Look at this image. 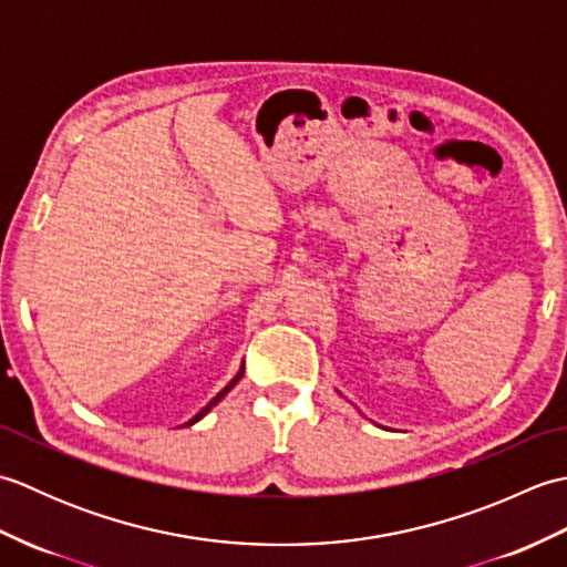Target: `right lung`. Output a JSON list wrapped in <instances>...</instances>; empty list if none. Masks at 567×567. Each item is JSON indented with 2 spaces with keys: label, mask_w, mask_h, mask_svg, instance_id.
Listing matches in <instances>:
<instances>
[{
  "label": "right lung",
  "mask_w": 567,
  "mask_h": 567,
  "mask_svg": "<svg viewBox=\"0 0 567 567\" xmlns=\"http://www.w3.org/2000/svg\"><path fill=\"white\" fill-rule=\"evenodd\" d=\"M240 378H244V370H240V372H238V375H236V378H234V380H231V382H228V384H226V388H224V390H221V392H219V394H216V396H214V400H212V402H209V404H207V406H204V409H202V412H199V414H197V416H195V419H192V421H189V424H195V421H199V419H202V416H204V414H207V412H209V409H212V406H214V404H216V402H219V400H221V396H224V394H226V392H228V390H231V388H234V384H236V382H238V380H240Z\"/></svg>",
  "instance_id": "1"
}]
</instances>
